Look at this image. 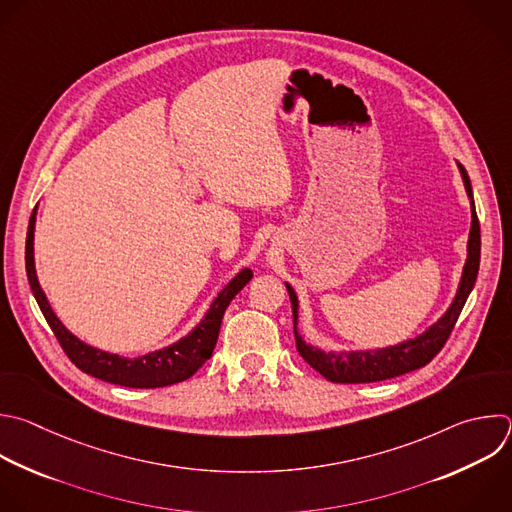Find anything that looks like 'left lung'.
<instances>
[{
    "label": "left lung",
    "instance_id": "obj_1",
    "mask_svg": "<svg viewBox=\"0 0 512 512\" xmlns=\"http://www.w3.org/2000/svg\"><path fill=\"white\" fill-rule=\"evenodd\" d=\"M460 175L464 181L466 195L470 199V211H472V225H470V235H468V255L466 263L462 269V277L458 283V291L446 313L432 323L424 333L416 335L414 339H408V342H402L398 346L374 350V352H323L319 348H313L303 342V337L297 331V311H299V301L289 283H285L289 299H291V309H293V329H295V344L297 352L301 358L315 370L319 372L325 380L335 382V384H370V382H382L390 380L408 372H414L428 362L444 348L446 339L474 287L476 275H478V265H480V225L472 201V187L470 179L466 175L464 166L458 162Z\"/></svg>",
    "mask_w": 512,
    "mask_h": 512
}]
</instances>
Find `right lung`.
<instances>
[{
	"label": "right lung",
	"instance_id": "1",
	"mask_svg": "<svg viewBox=\"0 0 512 512\" xmlns=\"http://www.w3.org/2000/svg\"><path fill=\"white\" fill-rule=\"evenodd\" d=\"M34 229H36V209L30 217L28 225V239H26V273L32 287V293L52 327L56 339L60 342L66 356L80 368L82 372L110 384L126 386V388H164L173 386L179 382L189 380L211 356L217 346V337L221 329V321L225 315V309L233 301V297L251 281L253 271L241 269L229 285L215 297L209 311L201 319V323L177 344L150 352L140 358H122L116 354H108L102 350H96L82 339H78L74 333H70L64 323L56 317L52 311L46 293L42 291L36 275L34 265Z\"/></svg>",
	"mask_w": 512,
	"mask_h": 512
}]
</instances>
